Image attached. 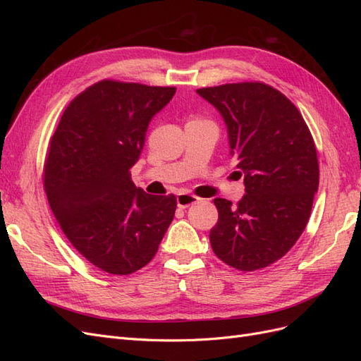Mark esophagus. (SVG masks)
Here are the masks:
<instances>
[{
	"label": "esophagus",
	"mask_w": 361,
	"mask_h": 361,
	"mask_svg": "<svg viewBox=\"0 0 361 361\" xmlns=\"http://www.w3.org/2000/svg\"><path fill=\"white\" fill-rule=\"evenodd\" d=\"M199 200H200L199 197H195V195L188 194V192L178 194V197H176L178 207H180V209H185V207H188V206H191V204L199 203Z\"/></svg>",
	"instance_id": "esophagus-1"
}]
</instances>
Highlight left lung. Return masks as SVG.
<instances>
[{
	"mask_svg": "<svg viewBox=\"0 0 361 361\" xmlns=\"http://www.w3.org/2000/svg\"><path fill=\"white\" fill-rule=\"evenodd\" d=\"M197 93L221 114L245 185L238 204L214 200L218 223L211 228V247L239 271L265 268L288 253L309 221L319 185L314 141L297 106L264 82Z\"/></svg>",
	"mask_w": 361,
	"mask_h": 361,
	"instance_id": "left-lung-1",
	"label": "left lung"
}]
</instances>
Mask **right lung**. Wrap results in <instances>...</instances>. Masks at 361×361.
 Listing matches in <instances>:
<instances>
[{
	"label": "right lung",
	"instance_id": "1",
	"mask_svg": "<svg viewBox=\"0 0 361 361\" xmlns=\"http://www.w3.org/2000/svg\"><path fill=\"white\" fill-rule=\"evenodd\" d=\"M174 87L99 81L64 110L45 164V191L71 244L108 274H133L157 255L176 197L137 188L130 169L150 120Z\"/></svg>",
	"mask_w": 361,
	"mask_h": 361
}]
</instances>
